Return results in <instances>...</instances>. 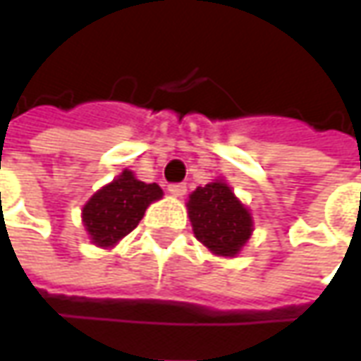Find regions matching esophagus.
<instances>
[{"instance_id": "esophagus-1", "label": "esophagus", "mask_w": 361, "mask_h": 361, "mask_svg": "<svg viewBox=\"0 0 361 361\" xmlns=\"http://www.w3.org/2000/svg\"><path fill=\"white\" fill-rule=\"evenodd\" d=\"M185 183H171L168 188V192L173 195V197H181V195H185Z\"/></svg>"}]
</instances>
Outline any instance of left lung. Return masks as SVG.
Listing matches in <instances>:
<instances>
[{"label": "left lung", "mask_w": 361, "mask_h": 361, "mask_svg": "<svg viewBox=\"0 0 361 361\" xmlns=\"http://www.w3.org/2000/svg\"><path fill=\"white\" fill-rule=\"evenodd\" d=\"M188 214L195 238L212 254L224 257L240 254L254 231L252 214L221 180L197 188L190 195Z\"/></svg>", "instance_id": "1"}]
</instances>
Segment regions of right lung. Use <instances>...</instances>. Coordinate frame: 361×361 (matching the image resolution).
<instances>
[{"label":"right lung","mask_w":361,"mask_h":361,"mask_svg":"<svg viewBox=\"0 0 361 361\" xmlns=\"http://www.w3.org/2000/svg\"><path fill=\"white\" fill-rule=\"evenodd\" d=\"M157 183L140 181L133 171L123 169L111 183L90 197L81 209V219L92 242L99 247H114L130 231L137 228L147 205L161 200Z\"/></svg>","instance_id":"obj_1"}]
</instances>
